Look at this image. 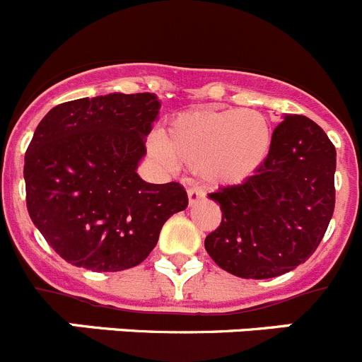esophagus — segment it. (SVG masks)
I'll return each mask as SVG.
<instances>
[{"instance_id":"34e87169","label":"esophagus","mask_w":362,"mask_h":362,"mask_svg":"<svg viewBox=\"0 0 362 362\" xmlns=\"http://www.w3.org/2000/svg\"><path fill=\"white\" fill-rule=\"evenodd\" d=\"M204 197L206 194L204 190H201V188H188V204L190 206L197 204V202Z\"/></svg>"}]
</instances>
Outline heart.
<instances>
[{"label":"heart","instance_id":"b5f03b06","mask_svg":"<svg viewBox=\"0 0 362 362\" xmlns=\"http://www.w3.org/2000/svg\"><path fill=\"white\" fill-rule=\"evenodd\" d=\"M274 133L267 117L254 110H192L175 115L149 151L167 167L199 168L216 187L245 183L268 160Z\"/></svg>","mask_w":362,"mask_h":362}]
</instances>
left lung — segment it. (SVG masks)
I'll list each match as a JSON object with an SVG mask.
<instances>
[{"label":"left lung","instance_id":"obj_1","mask_svg":"<svg viewBox=\"0 0 362 362\" xmlns=\"http://www.w3.org/2000/svg\"><path fill=\"white\" fill-rule=\"evenodd\" d=\"M336 149L304 115H284L268 160L245 183L209 194L222 222L204 247L222 270L272 279L305 263L334 213Z\"/></svg>","mask_w":362,"mask_h":362}]
</instances>
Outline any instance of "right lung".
I'll use <instances>...</instances> for the list:
<instances>
[{"label": "right lung", "mask_w": 362, "mask_h": 362, "mask_svg": "<svg viewBox=\"0 0 362 362\" xmlns=\"http://www.w3.org/2000/svg\"><path fill=\"white\" fill-rule=\"evenodd\" d=\"M156 94H113L54 106L24 156L32 222L67 263L119 272L142 263L163 223L188 206L179 183L136 174L160 115Z\"/></svg>", "instance_id": "right-lung-1"}]
</instances>
